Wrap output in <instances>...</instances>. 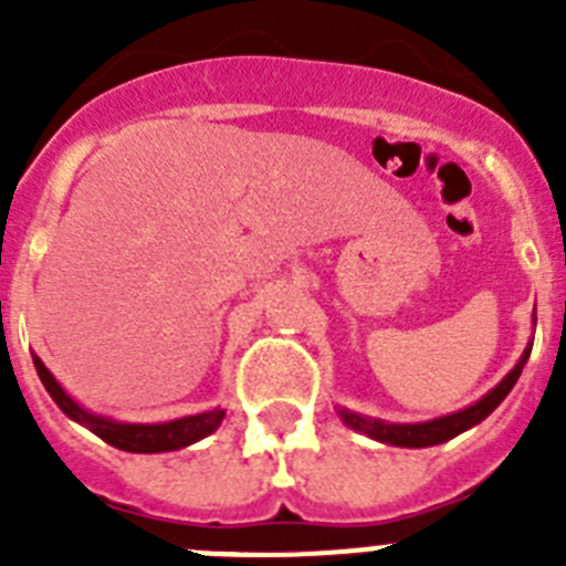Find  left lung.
<instances>
[{
    "label": "left lung",
    "instance_id": "1",
    "mask_svg": "<svg viewBox=\"0 0 566 566\" xmlns=\"http://www.w3.org/2000/svg\"><path fill=\"white\" fill-rule=\"evenodd\" d=\"M527 357H530V348L522 354L516 368H513V371H510L507 377H504L502 382L488 394V397L479 399V402L470 405V408H464V411L451 413V417L433 419V422H419V424H385L379 422V419H365L359 417V413H348V411H339V417H343V422L348 424V428L365 433V437L377 439V442L397 444V448H431V444L448 442V439L459 437V433L468 431V428H473V424H479L484 417H490V413L496 411L499 402H502V399L510 394V388L516 385Z\"/></svg>",
    "mask_w": 566,
    "mask_h": 566
}]
</instances>
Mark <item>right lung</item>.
<instances>
[{
    "label": "right lung",
    "instance_id": "right-lung-1",
    "mask_svg": "<svg viewBox=\"0 0 566 566\" xmlns=\"http://www.w3.org/2000/svg\"><path fill=\"white\" fill-rule=\"evenodd\" d=\"M33 365H36L39 379L48 388V394L53 397V402L67 413L70 419H76L78 424L90 428V431L102 437L104 442L118 448V451L129 453H164V451H178V448H187V444L198 442V439L209 437V433L221 424L223 411H209L198 413V417H184L175 419V422L164 424H127V422H113V419L96 417V413H87L82 405H76L73 399L64 394L62 385L53 379V374L44 368V363L39 357H33Z\"/></svg>",
    "mask_w": 566,
    "mask_h": 566
}]
</instances>
